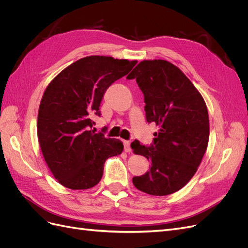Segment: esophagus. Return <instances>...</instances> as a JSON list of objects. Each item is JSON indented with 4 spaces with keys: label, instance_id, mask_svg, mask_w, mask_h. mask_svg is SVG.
<instances>
[{
    "label": "esophagus",
    "instance_id": "obj_1",
    "mask_svg": "<svg viewBox=\"0 0 248 248\" xmlns=\"http://www.w3.org/2000/svg\"><path fill=\"white\" fill-rule=\"evenodd\" d=\"M123 144H124V150H125V152H131L130 142H129L128 140H124Z\"/></svg>",
    "mask_w": 248,
    "mask_h": 248
}]
</instances>
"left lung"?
Segmentation results:
<instances>
[{
  "label": "left lung",
  "mask_w": 248,
  "mask_h": 248,
  "mask_svg": "<svg viewBox=\"0 0 248 248\" xmlns=\"http://www.w3.org/2000/svg\"><path fill=\"white\" fill-rule=\"evenodd\" d=\"M127 78H136L144 94L147 122L159 126L150 146L131 142L133 152L151 162L149 171L132 178L133 185L151 196H168L188 183L206 152V103L185 74L164 60L140 62Z\"/></svg>",
  "instance_id": "8db88e82"
}]
</instances>
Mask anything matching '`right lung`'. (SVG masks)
Instances as JSON below:
<instances>
[{
  "label": "right lung",
  "instance_id": "right-lung-1",
  "mask_svg": "<svg viewBox=\"0 0 248 248\" xmlns=\"http://www.w3.org/2000/svg\"><path fill=\"white\" fill-rule=\"evenodd\" d=\"M137 61L90 56L72 63L50 81L38 111L37 133L52 175L70 189H89L103 175L104 162L121 154L120 140L92 130L93 116L109 86Z\"/></svg>",
  "mask_w": 248,
  "mask_h": 248
}]
</instances>
